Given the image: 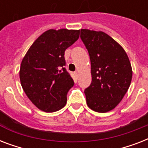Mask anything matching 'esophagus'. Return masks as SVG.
<instances>
[{
	"label": "esophagus",
	"mask_w": 148,
	"mask_h": 148,
	"mask_svg": "<svg viewBox=\"0 0 148 148\" xmlns=\"http://www.w3.org/2000/svg\"><path fill=\"white\" fill-rule=\"evenodd\" d=\"M74 74L75 75V77H77V76H78V71L74 72Z\"/></svg>",
	"instance_id": "obj_1"
}]
</instances>
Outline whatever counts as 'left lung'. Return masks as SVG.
Instances as JSON below:
<instances>
[{"mask_svg": "<svg viewBox=\"0 0 148 148\" xmlns=\"http://www.w3.org/2000/svg\"><path fill=\"white\" fill-rule=\"evenodd\" d=\"M81 38L90 56L92 81L84 90L87 104L96 112L113 110L121 101L132 79L124 48L103 31L81 29Z\"/></svg>", "mask_w": 148, "mask_h": 148, "instance_id": "obj_1", "label": "left lung"}]
</instances>
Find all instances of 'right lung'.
<instances>
[{"label": "right lung", "mask_w": 148, "mask_h": 148, "mask_svg": "<svg viewBox=\"0 0 148 148\" xmlns=\"http://www.w3.org/2000/svg\"><path fill=\"white\" fill-rule=\"evenodd\" d=\"M79 35L80 30H48L38 37L22 60V88L30 101L45 112L59 110L67 103V94L74 83L64 67V51Z\"/></svg>", "instance_id": "add662e5"}]
</instances>
